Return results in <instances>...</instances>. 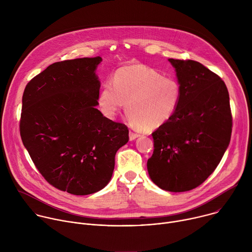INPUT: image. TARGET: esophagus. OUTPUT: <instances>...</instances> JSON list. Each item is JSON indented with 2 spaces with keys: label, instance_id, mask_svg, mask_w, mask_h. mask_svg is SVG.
Returning a JSON list of instances; mask_svg holds the SVG:
<instances>
[{
  "label": "esophagus",
  "instance_id": "1",
  "mask_svg": "<svg viewBox=\"0 0 252 252\" xmlns=\"http://www.w3.org/2000/svg\"><path fill=\"white\" fill-rule=\"evenodd\" d=\"M129 140H134L135 138H137L139 136L138 133H135V132H132V131H129Z\"/></svg>",
  "mask_w": 252,
  "mask_h": 252
}]
</instances>
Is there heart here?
I'll return each mask as SVG.
<instances>
[{
  "mask_svg": "<svg viewBox=\"0 0 252 252\" xmlns=\"http://www.w3.org/2000/svg\"><path fill=\"white\" fill-rule=\"evenodd\" d=\"M183 88L172 77L141 63L120 67L113 83L102 85L97 103L102 115L114 119L125 105L136 127L156 129L168 123L177 112Z\"/></svg>",
  "mask_w": 252,
  "mask_h": 252,
  "instance_id": "1",
  "label": "heart"
}]
</instances>
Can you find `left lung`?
<instances>
[{
    "label": "left lung",
    "instance_id": "8db88e82",
    "mask_svg": "<svg viewBox=\"0 0 252 252\" xmlns=\"http://www.w3.org/2000/svg\"><path fill=\"white\" fill-rule=\"evenodd\" d=\"M168 62L183 97L173 118L153 132L148 171L159 189L183 192L201 185L220 162L230 141L232 117L227 88L218 75L195 61Z\"/></svg>",
    "mask_w": 252,
    "mask_h": 252
}]
</instances>
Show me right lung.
Here are the masks:
<instances>
[{"instance_id":"right-lung-1","label":"right lung","mask_w":252,"mask_h":252,"mask_svg":"<svg viewBox=\"0 0 252 252\" xmlns=\"http://www.w3.org/2000/svg\"><path fill=\"white\" fill-rule=\"evenodd\" d=\"M100 57L58 62L27 85L21 136L35 167L60 190L94 193L110 183L126 126L96 109Z\"/></svg>"}]
</instances>
